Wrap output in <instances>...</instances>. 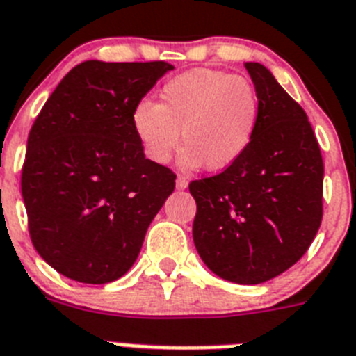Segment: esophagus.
<instances>
[{
  "mask_svg": "<svg viewBox=\"0 0 356 356\" xmlns=\"http://www.w3.org/2000/svg\"><path fill=\"white\" fill-rule=\"evenodd\" d=\"M175 186H177V190H184L188 186V179L184 175H179L177 181H175Z\"/></svg>",
  "mask_w": 356,
  "mask_h": 356,
  "instance_id": "esophagus-1",
  "label": "esophagus"
}]
</instances>
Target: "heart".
<instances>
[{
	"label": "heart",
	"instance_id": "1",
	"mask_svg": "<svg viewBox=\"0 0 356 356\" xmlns=\"http://www.w3.org/2000/svg\"><path fill=\"white\" fill-rule=\"evenodd\" d=\"M259 115L261 99L250 79L213 68H193L164 83L161 103L139 101L132 124L154 163H168L183 139L184 166L202 163L208 170H222L248 150Z\"/></svg>",
	"mask_w": 356,
	"mask_h": 356
}]
</instances>
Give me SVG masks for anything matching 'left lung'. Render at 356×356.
Returning a JSON list of instances; mask_svg holds the SVG:
<instances>
[{
  "label": "left lung",
  "mask_w": 356,
  "mask_h": 356,
  "mask_svg": "<svg viewBox=\"0 0 356 356\" xmlns=\"http://www.w3.org/2000/svg\"><path fill=\"white\" fill-rule=\"evenodd\" d=\"M261 99L253 141L234 164L190 183L193 243L235 284L273 279L307 252L322 222L324 163L304 108L261 63H246Z\"/></svg>",
  "instance_id": "obj_1"
}]
</instances>
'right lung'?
<instances>
[{"instance_id": "right-lung-1", "label": "right lung", "mask_w": 356, "mask_h": 356, "mask_svg": "<svg viewBox=\"0 0 356 356\" xmlns=\"http://www.w3.org/2000/svg\"><path fill=\"white\" fill-rule=\"evenodd\" d=\"M166 61H85L72 68L29 134L21 193L35 252L58 273L106 284L127 273L175 173L146 159L132 124Z\"/></svg>"}]
</instances>
